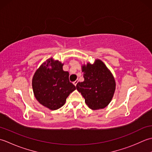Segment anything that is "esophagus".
<instances>
[{
    "label": "esophagus",
    "mask_w": 152,
    "mask_h": 152,
    "mask_svg": "<svg viewBox=\"0 0 152 152\" xmlns=\"http://www.w3.org/2000/svg\"><path fill=\"white\" fill-rule=\"evenodd\" d=\"M77 83H78V80H75V81L73 82V84H74V85L76 86V85H77Z\"/></svg>",
    "instance_id": "esophagus-1"
}]
</instances>
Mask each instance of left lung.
Instances as JSON below:
<instances>
[{
	"label": "left lung",
	"mask_w": 152,
	"mask_h": 152,
	"mask_svg": "<svg viewBox=\"0 0 152 152\" xmlns=\"http://www.w3.org/2000/svg\"><path fill=\"white\" fill-rule=\"evenodd\" d=\"M84 81L79 82L77 90L85 98V103L92 110L106 107L112 99L115 90V79L106 65L100 60L93 64L82 66Z\"/></svg>",
	"instance_id": "8db88e82"
}]
</instances>
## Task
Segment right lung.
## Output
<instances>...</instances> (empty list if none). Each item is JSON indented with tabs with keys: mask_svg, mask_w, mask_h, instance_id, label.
<instances>
[{
	"mask_svg": "<svg viewBox=\"0 0 152 152\" xmlns=\"http://www.w3.org/2000/svg\"><path fill=\"white\" fill-rule=\"evenodd\" d=\"M64 64L48 59L34 74L33 91L40 104L51 110L63 106L68 96L76 87L69 80V72L63 70Z\"/></svg>",
	"mask_w": 152,
	"mask_h": 152,
	"instance_id": "1",
	"label": "right lung"
}]
</instances>
